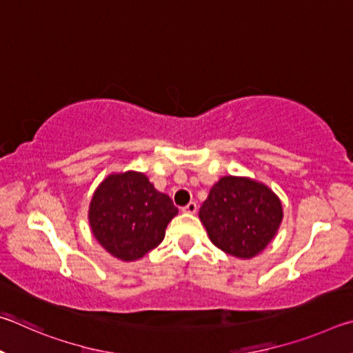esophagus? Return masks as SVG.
I'll return each mask as SVG.
<instances>
[{
  "mask_svg": "<svg viewBox=\"0 0 353 353\" xmlns=\"http://www.w3.org/2000/svg\"><path fill=\"white\" fill-rule=\"evenodd\" d=\"M196 208H199V206H196V203L195 201H190V203H188V205L181 209V211L183 212H188V214H195L196 212Z\"/></svg>",
  "mask_w": 353,
  "mask_h": 353,
  "instance_id": "esophagus-1",
  "label": "esophagus"
}]
</instances>
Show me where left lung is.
I'll use <instances>...</instances> for the list:
<instances>
[{"instance_id":"left-lung-1","label":"left lung","mask_w":353,"mask_h":353,"mask_svg":"<svg viewBox=\"0 0 353 353\" xmlns=\"http://www.w3.org/2000/svg\"><path fill=\"white\" fill-rule=\"evenodd\" d=\"M200 220L217 248L250 259L276 236L282 221V205L262 183L223 176L203 203Z\"/></svg>"}]
</instances>
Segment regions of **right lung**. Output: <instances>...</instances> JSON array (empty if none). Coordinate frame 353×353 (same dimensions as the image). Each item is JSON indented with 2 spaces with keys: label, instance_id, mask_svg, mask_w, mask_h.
<instances>
[{
  "label": "right lung",
  "instance_id": "add662e5",
  "mask_svg": "<svg viewBox=\"0 0 353 353\" xmlns=\"http://www.w3.org/2000/svg\"><path fill=\"white\" fill-rule=\"evenodd\" d=\"M178 214L144 173L110 175L92 195L90 225L111 256L136 261L163 242L165 226Z\"/></svg>",
  "mask_w": 353,
  "mask_h": 353
}]
</instances>
